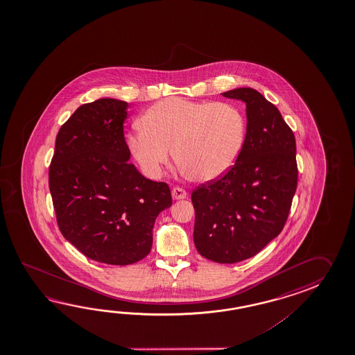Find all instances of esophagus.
Instances as JSON below:
<instances>
[{
    "mask_svg": "<svg viewBox=\"0 0 355 355\" xmlns=\"http://www.w3.org/2000/svg\"><path fill=\"white\" fill-rule=\"evenodd\" d=\"M171 194H173V198L176 199V200H179V199H184V198H187V191L184 190V189L180 188V187H175L171 190Z\"/></svg>",
    "mask_w": 355,
    "mask_h": 355,
    "instance_id": "obj_1",
    "label": "esophagus"
}]
</instances>
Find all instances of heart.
<instances>
[{
  "label": "heart",
  "instance_id": "1",
  "mask_svg": "<svg viewBox=\"0 0 355 355\" xmlns=\"http://www.w3.org/2000/svg\"><path fill=\"white\" fill-rule=\"evenodd\" d=\"M129 136V147L144 173L156 178L171 150L182 174L211 181L227 173L241 151L246 121L230 103L168 98L152 105Z\"/></svg>",
  "mask_w": 355,
  "mask_h": 355
}]
</instances>
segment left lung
Instances as JSON below:
<instances>
[{
  "label": "left lung",
  "mask_w": 355,
  "mask_h": 355,
  "mask_svg": "<svg viewBox=\"0 0 355 355\" xmlns=\"http://www.w3.org/2000/svg\"><path fill=\"white\" fill-rule=\"evenodd\" d=\"M246 104L248 127L232 167L191 193L202 257L234 264L255 257L284 228L298 181L295 138L278 107L254 89L222 94Z\"/></svg>",
  "instance_id": "obj_1"
}]
</instances>
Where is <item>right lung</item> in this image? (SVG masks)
I'll list each match as a JSON object with an SVG mask.
<instances>
[{
  "instance_id": "obj_1",
  "label": "right lung",
  "mask_w": 355,
  "mask_h": 355,
  "mask_svg": "<svg viewBox=\"0 0 355 355\" xmlns=\"http://www.w3.org/2000/svg\"><path fill=\"white\" fill-rule=\"evenodd\" d=\"M127 107L116 98L80 106L60 127L49 166L60 234L104 264H133L147 257L155 220L173 204L166 182L146 179L128 162Z\"/></svg>"
}]
</instances>
